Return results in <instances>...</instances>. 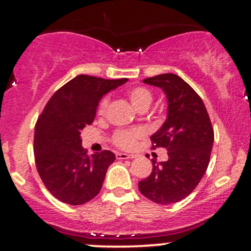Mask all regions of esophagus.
<instances>
[{
    "instance_id": "1",
    "label": "esophagus",
    "mask_w": 251,
    "mask_h": 251,
    "mask_svg": "<svg viewBox=\"0 0 251 251\" xmlns=\"http://www.w3.org/2000/svg\"><path fill=\"white\" fill-rule=\"evenodd\" d=\"M132 158H135V155L127 153H117V159H132Z\"/></svg>"
}]
</instances>
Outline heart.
Returning <instances> with one entry per match:
<instances>
[{
    "instance_id": "obj_1",
    "label": "heart",
    "mask_w": 251,
    "mask_h": 251,
    "mask_svg": "<svg viewBox=\"0 0 251 251\" xmlns=\"http://www.w3.org/2000/svg\"><path fill=\"white\" fill-rule=\"evenodd\" d=\"M129 101L135 109L139 111L140 108L148 107L152 102V94L149 89L144 87H134L131 88L127 93ZM108 106V98L105 97L99 103V114L105 113L106 108ZM142 129H124V131H118L113 137V142L117 146L124 150L133 149L137 144V140L143 137Z\"/></svg>"
}]
</instances>
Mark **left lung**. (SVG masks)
Returning a JSON list of instances; mask_svg holds the SVG:
<instances>
[{
	"mask_svg": "<svg viewBox=\"0 0 251 251\" xmlns=\"http://www.w3.org/2000/svg\"><path fill=\"white\" fill-rule=\"evenodd\" d=\"M165 93L168 114L151 135L152 149L165 148L169 159L153 164L151 175L140 180L139 191L158 204L177 203L191 194L208 169L214 129L205 106L180 76L160 74L143 80Z\"/></svg>",
	"mask_w": 251,
	"mask_h": 251,
	"instance_id": "left-lung-1",
	"label": "left lung"
}]
</instances>
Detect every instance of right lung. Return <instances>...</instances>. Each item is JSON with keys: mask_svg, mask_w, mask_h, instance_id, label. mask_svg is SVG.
<instances>
[{"mask_svg": "<svg viewBox=\"0 0 251 251\" xmlns=\"http://www.w3.org/2000/svg\"><path fill=\"white\" fill-rule=\"evenodd\" d=\"M127 80L76 75L53 94L37 119L34 133L37 172L48 191L63 203L81 205L99 194L116 155L106 150L88 155L80 134L93 123L101 98Z\"/></svg>", "mask_w": 251, "mask_h": 251, "instance_id": "add662e5", "label": "right lung"}]
</instances>
